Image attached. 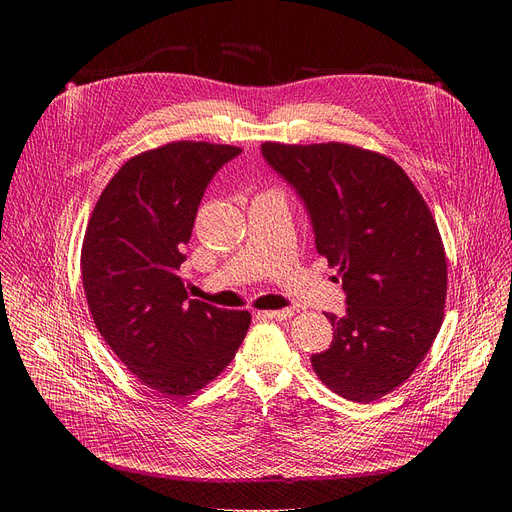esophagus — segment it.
<instances>
[{
  "mask_svg": "<svg viewBox=\"0 0 512 512\" xmlns=\"http://www.w3.org/2000/svg\"><path fill=\"white\" fill-rule=\"evenodd\" d=\"M292 309H278V311H261L259 315L261 317H267V319H278V321H284V319H290L292 317Z\"/></svg>",
  "mask_w": 512,
  "mask_h": 512,
  "instance_id": "esophagus-1",
  "label": "esophagus"
}]
</instances>
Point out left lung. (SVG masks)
I'll use <instances>...</instances> for the list:
<instances>
[{
  "label": "left lung",
  "instance_id": "obj_1",
  "mask_svg": "<svg viewBox=\"0 0 512 512\" xmlns=\"http://www.w3.org/2000/svg\"><path fill=\"white\" fill-rule=\"evenodd\" d=\"M267 166L303 201L315 249L338 265L346 313L313 355L336 394L371 402L405 382L434 344L446 303V253L432 211L396 161L355 145L263 143Z\"/></svg>",
  "mask_w": 512,
  "mask_h": 512
}]
</instances>
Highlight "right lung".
I'll return each instance as SVG.
<instances>
[{
	"label": "right lung",
	"instance_id": "obj_1",
	"mask_svg": "<svg viewBox=\"0 0 512 512\" xmlns=\"http://www.w3.org/2000/svg\"><path fill=\"white\" fill-rule=\"evenodd\" d=\"M240 153L178 141L128 159L85 232L80 272L95 326L120 361L166 398L218 378L251 326L249 311L188 299L178 276L205 188Z\"/></svg>",
	"mask_w": 512,
	"mask_h": 512
}]
</instances>
